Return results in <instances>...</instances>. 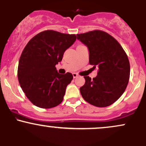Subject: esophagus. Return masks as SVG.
<instances>
[{
	"instance_id": "obj_1",
	"label": "esophagus",
	"mask_w": 146,
	"mask_h": 146,
	"mask_svg": "<svg viewBox=\"0 0 146 146\" xmlns=\"http://www.w3.org/2000/svg\"><path fill=\"white\" fill-rule=\"evenodd\" d=\"M73 78H78V74H77V73H73Z\"/></svg>"
}]
</instances>
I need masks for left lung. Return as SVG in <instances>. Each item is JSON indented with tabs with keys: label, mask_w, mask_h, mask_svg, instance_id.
Wrapping results in <instances>:
<instances>
[{
	"label": "left lung",
	"mask_w": 146,
	"mask_h": 146,
	"mask_svg": "<svg viewBox=\"0 0 146 146\" xmlns=\"http://www.w3.org/2000/svg\"><path fill=\"white\" fill-rule=\"evenodd\" d=\"M89 51V64L98 66V75L84 76L80 88L85 101L98 107L113 104L124 93L130 78V62L122 46L113 36L99 30L77 35Z\"/></svg>",
	"instance_id": "left-lung-1"
}]
</instances>
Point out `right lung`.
<instances>
[{
  "mask_svg": "<svg viewBox=\"0 0 146 146\" xmlns=\"http://www.w3.org/2000/svg\"><path fill=\"white\" fill-rule=\"evenodd\" d=\"M76 40L74 34L53 30L42 31L30 40L19 60L18 78L22 90L36 106L51 108L62 102L71 73L60 74L56 65Z\"/></svg>",
  "mask_w": 146,
  "mask_h": 146,
  "instance_id": "right-lung-1",
  "label": "right lung"
}]
</instances>
